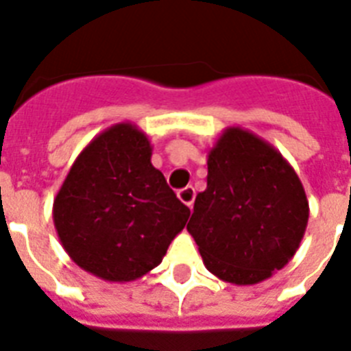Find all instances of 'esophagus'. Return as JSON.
Masks as SVG:
<instances>
[{
	"mask_svg": "<svg viewBox=\"0 0 351 351\" xmlns=\"http://www.w3.org/2000/svg\"><path fill=\"white\" fill-rule=\"evenodd\" d=\"M194 196H196V193H194V187H191V185H187V187L178 191V199H180L182 203H185L189 208H193Z\"/></svg>",
	"mask_w": 351,
	"mask_h": 351,
	"instance_id": "1",
	"label": "esophagus"
}]
</instances>
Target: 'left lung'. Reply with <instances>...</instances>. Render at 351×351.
Returning <instances> with one entry per match:
<instances>
[{
    "instance_id": "obj_1",
    "label": "left lung",
    "mask_w": 351,
    "mask_h": 351,
    "mask_svg": "<svg viewBox=\"0 0 351 351\" xmlns=\"http://www.w3.org/2000/svg\"><path fill=\"white\" fill-rule=\"evenodd\" d=\"M207 189L194 199L187 232L219 280L253 285L294 257L308 202L282 153L241 126H228L207 158Z\"/></svg>"
}]
</instances>
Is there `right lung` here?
<instances>
[{"label": "right lung", "mask_w": 351, "mask_h": 351, "mask_svg": "<svg viewBox=\"0 0 351 351\" xmlns=\"http://www.w3.org/2000/svg\"><path fill=\"white\" fill-rule=\"evenodd\" d=\"M148 135L117 123L73 162L53 223L76 266L107 282H134L157 267L191 210L152 164Z\"/></svg>", "instance_id": "right-lung-1"}]
</instances>
